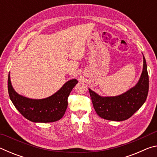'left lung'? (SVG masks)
I'll return each instance as SVG.
<instances>
[{
  "instance_id": "1",
  "label": "left lung",
  "mask_w": 157,
  "mask_h": 157,
  "mask_svg": "<svg viewBox=\"0 0 157 157\" xmlns=\"http://www.w3.org/2000/svg\"><path fill=\"white\" fill-rule=\"evenodd\" d=\"M149 90L147 64L143 56V69L136 86L115 97H101L89 89L93 105L98 115L109 121H123L129 118L145 102Z\"/></svg>"
}]
</instances>
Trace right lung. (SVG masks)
Here are the masks:
<instances>
[{
    "label": "right lung",
    "instance_id": "1",
    "mask_svg": "<svg viewBox=\"0 0 157 157\" xmlns=\"http://www.w3.org/2000/svg\"><path fill=\"white\" fill-rule=\"evenodd\" d=\"M78 82L75 79H71L54 95L41 100L30 99L18 95L12 88L10 74L7 88L10 100L26 119L34 123H52L59 121L64 115L69 94Z\"/></svg>",
    "mask_w": 157,
    "mask_h": 157
}]
</instances>
